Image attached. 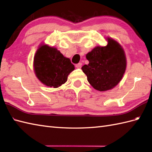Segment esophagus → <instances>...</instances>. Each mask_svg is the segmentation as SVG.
<instances>
[{
    "label": "esophagus",
    "mask_w": 152,
    "mask_h": 152,
    "mask_svg": "<svg viewBox=\"0 0 152 152\" xmlns=\"http://www.w3.org/2000/svg\"><path fill=\"white\" fill-rule=\"evenodd\" d=\"M82 63H79L76 64V67L78 68V69H80V68L82 67Z\"/></svg>",
    "instance_id": "esophagus-1"
}]
</instances>
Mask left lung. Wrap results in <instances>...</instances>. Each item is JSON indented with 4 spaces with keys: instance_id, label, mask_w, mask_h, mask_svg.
I'll list each match as a JSON object with an SVG mask.
<instances>
[{
    "instance_id": "obj_1",
    "label": "left lung",
    "mask_w": 152,
    "mask_h": 152,
    "mask_svg": "<svg viewBox=\"0 0 152 152\" xmlns=\"http://www.w3.org/2000/svg\"><path fill=\"white\" fill-rule=\"evenodd\" d=\"M89 64L82 67L95 89L107 91L118 85L126 69L124 51L117 42L108 38L106 46H97L86 55Z\"/></svg>"
}]
</instances>
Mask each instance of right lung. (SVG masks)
Listing matches in <instances>:
<instances>
[{"label": "right lung", "instance_id": "1", "mask_svg": "<svg viewBox=\"0 0 152 152\" xmlns=\"http://www.w3.org/2000/svg\"><path fill=\"white\" fill-rule=\"evenodd\" d=\"M34 69L37 78L44 84L58 88L67 81L74 65L56 48L43 45L35 54Z\"/></svg>", "mask_w": 152, "mask_h": 152}]
</instances>
